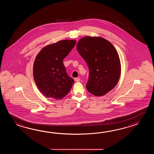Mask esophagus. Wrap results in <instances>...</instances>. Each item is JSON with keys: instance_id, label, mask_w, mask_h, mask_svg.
Segmentation results:
<instances>
[{"instance_id": "1", "label": "esophagus", "mask_w": 154, "mask_h": 154, "mask_svg": "<svg viewBox=\"0 0 154 154\" xmlns=\"http://www.w3.org/2000/svg\"><path fill=\"white\" fill-rule=\"evenodd\" d=\"M74 80H75V82H79L80 81V79L79 78H75L74 79Z\"/></svg>"}]
</instances>
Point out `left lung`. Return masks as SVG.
I'll list each match as a JSON object with an SVG mask.
<instances>
[{
    "label": "left lung",
    "mask_w": 154,
    "mask_h": 154,
    "mask_svg": "<svg viewBox=\"0 0 154 154\" xmlns=\"http://www.w3.org/2000/svg\"><path fill=\"white\" fill-rule=\"evenodd\" d=\"M77 50L89 69L86 85L89 92L103 96L118 83L121 75V62L115 47L100 37H84L77 43Z\"/></svg>",
    "instance_id": "1"
}]
</instances>
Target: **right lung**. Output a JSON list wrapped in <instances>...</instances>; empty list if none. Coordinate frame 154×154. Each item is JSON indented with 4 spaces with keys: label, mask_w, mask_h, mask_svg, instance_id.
Returning <instances> with one entry per match:
<instances>
[{
    "label": "right lung",
    "mask_w": 154,
    "mask_h": 154,
    "mask_svg": "<svg viewBox=\"0 0 154 154\" xmlns=\"http://www.w3.org/2000/svg\"><path fill=\"white\" fill-rule=\"evenodd\" d=\"M75 40H62L44 47L36 56L33 75L39 91L48 98L61 99L74 83L66 73L63 59L76 44Z\"/></svg>",
    "instance_id": "obj_1"
}]
</instances>
